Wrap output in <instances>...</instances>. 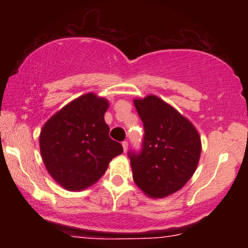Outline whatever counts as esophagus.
<instances>
[{
  "instance_id": "obj_1",
  "label": "esophagus",
  "mask_w": 248,
  "mask_h": 248,
  "mask_svg": "<svg viewBox=\"0 0 248 248\" xmlns=\"http://www.w3.org/2000/svg\"><path fill=\"white\" fill-rule=\"evenodd\" d=\"M122 148H124V152L126 153L127 149H128V142H127V141L122 142Z\"/></svg>"
}]
</instances>
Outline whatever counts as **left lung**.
<instances>
[{
	"mask_svg": "<svg viewBox=\"0 0 248 248\" xmlns=\"http://www.w3.org/2000/svg\"><path fill=\"white\" fill-rule=\"evenodd\" d=\"M143 122L140 153L129 152L133 179L152 198L178 191L196 171L201 136L193 124L156 95L134 100Z\"/></svg>",
	"mask_w": 248,
	"mask_h": 248,
	"instance_id": "obj_1",
	"label": "left lung"
}]
</instances>
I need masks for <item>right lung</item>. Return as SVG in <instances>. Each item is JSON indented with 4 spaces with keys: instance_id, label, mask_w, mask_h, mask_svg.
<instances>
[{
    "instance_id": "add662e5",
    "label": "right lung",
    "mask_w": 248,
    "mask_h": 248,
    "mask_svg": "<svg viewBox=\"0 0 248 248\" xmlns=\"http://www.w3.org/2000/svg\"><path fill=\"white\" fill-rule=\"evenodd\" d=\"M108 101L87 93L51 116L39 135L43 162L59 186L80 191L94 184L124 152L105 122Z\"/></svg>"
}]
</instances>
